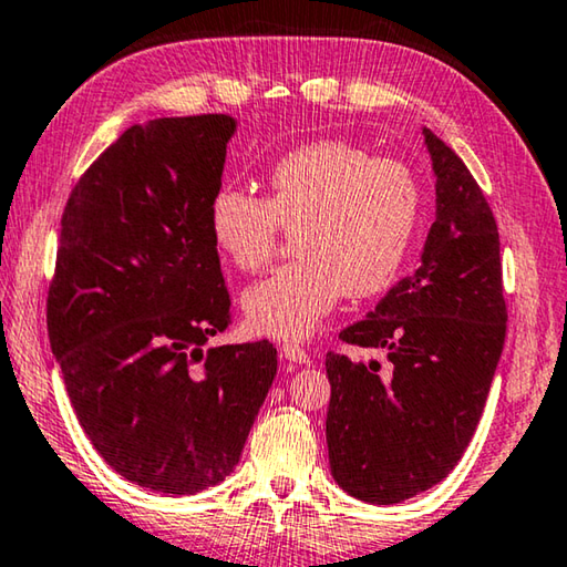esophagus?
Masks as SVG:
<instances>
[{"label":"esophagus","instance_id":"esophagus-1","mask_svg":"<svg viewBox=\"0 0 567 567\" xmlns=\"http://www.w3.org/2000/svg\"><path fill=\"white\" fill-rule=\"evenodd\" d=\"M280 353L285 355V361H290V363H310L308 350L300 348L298 343H282Z\"/></svg>","mask_w":567,"mask_h":567}]
</instances>
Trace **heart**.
<instances>
[{"instance_id": "b5f03b06", "label": "heart", "mask_w": 567, "mask_h": 567, "mask_svg": "<svg viewBox=\"0 0 567 567\" xmlns=\"http://www.w3.org/2000/svg\"><path fill=\"white\" fill-rule=\"evenodd\" d=\"M206 221L214 245L241 272L272 262L282 231L298 259L245 295L249 326L300 340L346 295L368 298L396 280L421 221V184L396 158H373L326 138L287 151L267 171V194L219 186Z\"/></svg>"}]
</instances>
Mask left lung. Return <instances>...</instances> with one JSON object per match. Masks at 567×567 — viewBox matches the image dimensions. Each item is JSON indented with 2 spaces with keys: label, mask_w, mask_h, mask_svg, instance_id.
<instances>
[{
  "label": "left lung",
  "mask_w": 567,
  "mask_h": 567,
  "mask_svg": "<svg viewBox=\"0 0 567 567\" xmlns=\"http://www.w3.org/2000/svg\"><path fill=\"white\" fill-rule=\"evenodd\" d=\"M424 138L436 219L421 267L338 336L381 350L389 363L326 355L332 480L371 505H396L454 470L480 424L507 330L494 214L464 161L429 128Z\"/></svg>",
  "instance_id": "obj_1"
}]
</instances>
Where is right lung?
Wrapping results in <instances>:
<instances>
[{
    "label": "right lung",
    "instance_id": "1",
    "mask_svg": "<svg viewBox=\"0 0 567 567\" xmlns=\"http://www.w3.org/2000/svg\"><path fill=\"white\" fill-rule=\"evenodd\" d=\"M235 118L131 125L78 178L48 332L80 426L121 477L164 494L219 484L277 373L269 340L204 350L231 322L206 209Z\"/></svg>",
    "mask_w": 567,
    "mask_h": 567
}]
</instances>
